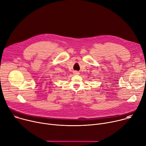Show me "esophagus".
Here are the masks:
<instances>
[{
    "mask_svg": "<svg viewBox=\"0 0 146 146\" xmlns=\"http://www.w3.org/2000/svg\"><path fill=\"white\" fill-rule=\"evenodd\" d=\"M74 74H78L79 73H78L77 72H74Z\"/></svg>",
    "mask_w": 146,
    "mask_h": 146,
    "instance_id": "34e87169",
    "label": "esophagus"
}]
</instances>
